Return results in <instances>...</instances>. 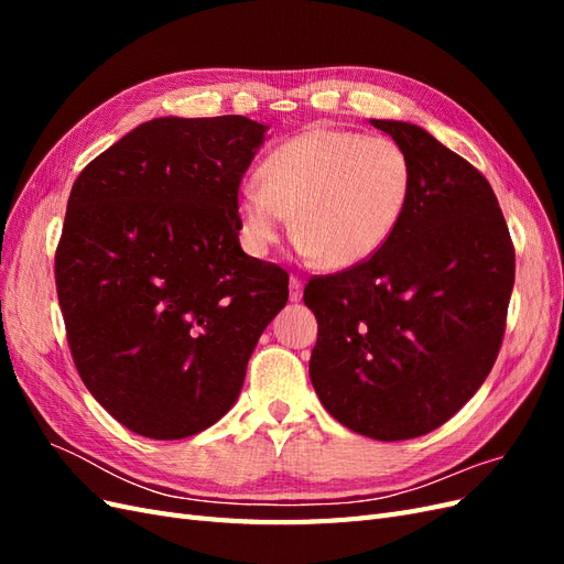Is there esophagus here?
<instances>
[{
    "label": "esophagus",
    "mask_w": 564,
    "mask_h": 564,
    "mask_svg": "<svg viewBox=\"0 0 564 564\" xmlns=\"http://www.w3.org/2000/svg\"><path fill=\"white\" fill-rule=\"evenodd\" d=\"M301 296H303V282L296 275H292L289 278V299L296 303V301H301Z\"/></svg>",
    "instance_id": "1"
}]
</instances>
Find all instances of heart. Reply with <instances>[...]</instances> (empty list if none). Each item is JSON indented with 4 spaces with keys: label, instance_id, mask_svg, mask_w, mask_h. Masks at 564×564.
Masks as SVG:
<instances>
[{
    "label": "heart",
    "instance_id": "obj_1",
    "mask_svg": "<svg viewBox=\"0 0 564 564\" xmlns=\"http://www.w3.org/2000/svg\"><path fill=\"white\" fill-rule=\"evenodd\" d=\"M412 193L406 152L386 135L315 127L280 143L235 197L247 253L265 256L292 214L296 249L322 268L369 261L400 226Z\"/></svg>",
    "mask_w": 564,
    "mask_h": 564
}]
</instances>
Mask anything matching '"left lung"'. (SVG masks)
Segmentation results:
<instances>
[{
  "instance_id": "left-lung-1",
  "label": "left lung",
  "mask_w": 564,
  "mask_h": 564,
  "mask_svg": "<svg viewBox=\"0 0 564 564\" xmlns=\"http://www.w3.org/2000/svg\"><path fill=\"white\" fill-rule=\"evenodd\" d=\"M402 145L412 193L369 261L315 278L311 381L324 409L371 440L440 429L487 379L506 329L516 251L487 178L423 127L369 119Z\"/></svg>"
}]
</instances>
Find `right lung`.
<instances>
[{
    "instance_id": "add662e5",
    "label": "right lung",
    "mask_w": 564,
    "mask_h": 564,
    "mask_svg": "<svg viewBox=\"0 0 564 564\" xmlns=\"http://www.w3.org/2000/svg\"><path fill=\"white\" fill-rule=\"evenodd\" d=\"M270 127L158 117L75 181L56 292L84 386L129 431L181 440L240 398L259 336L289 296L240 247L235 197Z\"/></svg>"
}]
</instances>
